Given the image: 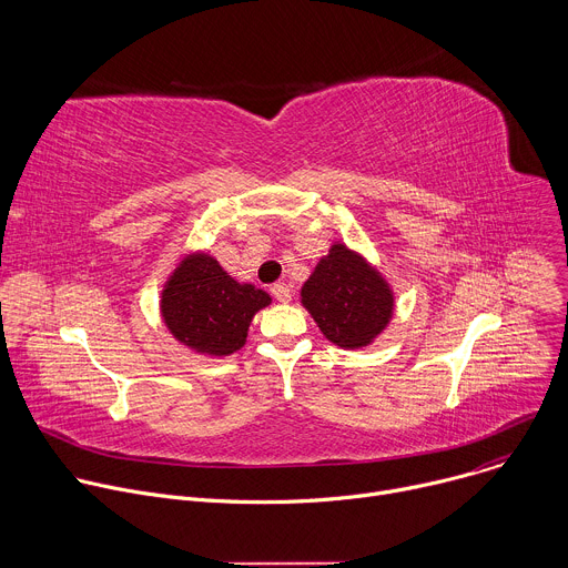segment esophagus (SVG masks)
Returning <instances> with one entry per match:
<instances>
[{"label":"esophagus","mask_w":568,"mask_h":568,"mask_svg":"<svg viewBox=\"0 0 568 568\" xmlns=\"http://www.w3.org/2000/svg\"><path fill=\"white\" fill-rule=\"evenodd\" d=\"M272 294H274V298L281 301V303H290V301H292V290H290L287 283H274V285H272Z\"/></svg>","instance_id":"esophagus-1"}]
</instances>
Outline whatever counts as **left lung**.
Segmentation results:
<instances>
[{"label": "left lung", "mask_w": 568, "mask_h": 568, "mask_svg": "<svg viewBox=\"0 0 568 568\" xmlns=\"http://www.w3.org/2000/svg\"><path fill=\"white\" fill-rule=\"evenodd\" d=\"M318 331L342 348L368 346L393 314L386 281L346 245H333L301 290Z\"/></svg>", "instance_id": "left-lung-1"}]
</instances>
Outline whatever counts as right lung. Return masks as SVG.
Here are the masks:
<instances>
[{
    "label": "right lung",
    "instance_id": "add662e5",
    "mask_svg": "<svg viewBox=\"0 0 568 568\" xmlns=\"http://www.w3.org/2000/svg\"><path fill=\"white\" fill-rule=\"evenodd\" d=\"M270 301L267 292L233 281L209 254H193L161 292V316L184 346L222 357L245 346L254 314Z\"/></svg>",
    "mask_w": 568,
    "mask_h": 568
}]
</instances>
